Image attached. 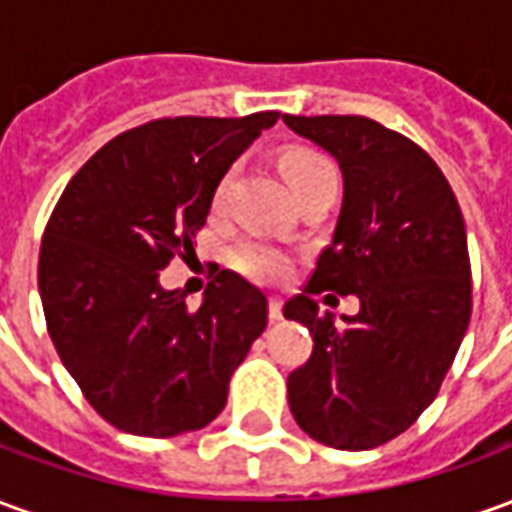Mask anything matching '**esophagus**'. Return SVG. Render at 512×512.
<instances>
[{"label": "esophagus", "mask_w": 512, "mask_h": 512, "mask_svg": "<svg viewBox=\"0 0 512 512\" xmlns=\"http://www.w3.org/2000/svg\"><path fill=\"white\" fill-rule=\"evenodd\" d=\"M268 318L271 321H282V299H277V296L268 301Z\"/></svg>", "instance_id": "obj_1"}]
</instances>
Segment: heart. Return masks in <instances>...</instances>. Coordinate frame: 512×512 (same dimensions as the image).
Listing matches in <instances>:
<instances>
[{
	"mask_svg": "<svg viewBox=\"0 0 512 512\" xmlns=\"http://www.w3.org/2000/svg\"><path fill=\"white\" fill-rule=\"evenodd\" d=\"M285 172H288V180L293 191L304 189L310 183H318V180H337V169L329 158L318 153V150H296L285 158ZM230 180H233V172H227L219 186H216V194H213V205L219 208L227 197V189H230ZM230 263H233L244 277L255 279V282H279V279L288 277L290 271V255L282 252L279 246L268 244V241H260V238H249L244 244H238L230 255Z\"/></svg>",
	"mask_w": 512,
	"mask_h": 512,
	"instance_id": "1",
	"label": "heart"
}]
</instances>
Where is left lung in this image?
I'll list each match as a JSON object with an SVG mask.
<instances>
[{"instance_id": "1", "label": "left lung", "mask_w": 512, "mask_h": 512, "mask_svg": "<svg viewBox=\"0 0 512 512\" xmlns=\"http://www.w3.org/2000/svg\"><path fill=\"white\" fill-rule=\"evenodd\" d=\"M282 120L343 169L332 244L304 293L285 304V318L315 340L288 376L290 411L321 444L373 450L433 403L472 318L461 208L436 161L370 117ZM326 289L354 292L360 312L334 324L314 301Z\"/></svg>"}]
</instances>
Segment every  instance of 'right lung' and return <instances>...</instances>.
Returning a JSON list of instances; mask_svg holds the SVG:
<instances>
[{"mask_svg":"<svg viewBox=\"0 0 512 512\" xmlns=\"http://www.w3.org/2000/svg\"><path fill=\"white\" fill-rule=\"evenodd\" d=\"M277 120H150L106 142L62 191L40 244V301L62 365L117 430L205 428L266 329V296L233 271L216 274L197 310L158 271L189 255L224 172Z\"/></svg>","mask_w":512,"mask_h":512,"instance_id":"obj_1","label":"right lung"}]
</instances>
